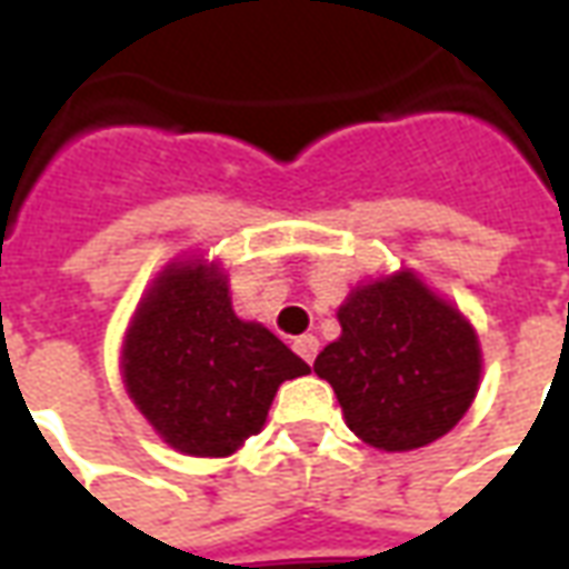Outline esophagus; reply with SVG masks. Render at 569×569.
I'll return each instance as SVG.
<instances>
[{
	"instance_id": "esophagus-1",
	"label": "esophagus",
	"mask_w": 569,
	"mask_h": 569,
	"mask_svg": "<svg viewBox=\"0 0 569 569\" xmlns=\"http://www.w3.org/2000/svg\"><path fill=\"white\" fill-rule=\"evenodd\" d=\"M296 353L305 362H313L317 359V353H320V341H317V335H301V338H296Z\"/></svg>"
}]
</instances>
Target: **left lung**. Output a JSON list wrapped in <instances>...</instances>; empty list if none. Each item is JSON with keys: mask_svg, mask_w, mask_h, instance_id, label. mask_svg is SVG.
I'll list each match as a JSON object with an SVG mask.
<instances>
[{"mask_svg": "<svg viewBox=\"0 0 569 569\" xmlns=\"http://www.w3.org/2000/svg\"><path fill=\"white\" fill-rule=\"evenodd\" d=\"M338 322L341 338L313 371L332 383L347 427L371 448L415 451L469 411L481 378L478 335L418 273L357 286Z\"/></svg>", "mask_w": 569, "mask_h": 569, "instance_id": "obj_1", "label": "left lung"}]
</instances>
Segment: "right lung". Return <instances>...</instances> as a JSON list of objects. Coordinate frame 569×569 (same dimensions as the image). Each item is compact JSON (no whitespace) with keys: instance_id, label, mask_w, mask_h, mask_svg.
<instances>
[{"instance_id":"add662e5","label":"right lung","mask_w":569,"mask_h":569,"mask_svg":"<svg viewBox=\"0 0 569 569\" xmlns=\"http://www.w3.org/2000/svg\"><path fill=\"white\" fill-rule=\"evenodd\" d=\"M121 369L133 406L170 448L228 457L264 427L277 387L310 366L231 308L216 264L173 261L130 322Z\"/></svg>"}]
</instances>
